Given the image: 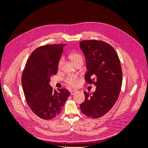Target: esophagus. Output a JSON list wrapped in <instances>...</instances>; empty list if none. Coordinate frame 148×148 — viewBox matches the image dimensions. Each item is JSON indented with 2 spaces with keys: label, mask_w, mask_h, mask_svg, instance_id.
I'll list each match as a JSON object with an SVG mask.
<instances>
[{
  "label": "esophagus",
  "mask_w": 148,
  "mask_h": 148,
  "mask_svg": "<svg viewBox=\"0 0 148 148\" xmlns=\"http://www.w3.org/2000/svg\"><path fill=\"white\" fill-rule=\"evenodd\" d=\"M77 91H78V90H77V89H73V90H71L70 91V95H73L74 94H75Z\"/></svg>",
  "instance_id": "esophagus-1"
}]
</instances>
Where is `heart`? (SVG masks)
I'll return each mask as SVG.
<instances>
[{"instance_id":"heart-1","label":"heart","mask_w":148,"mask_h":148,"mask_svg":"<svg viewBox=\"0 0 148 148\" xmlns=\"http://www.w3.org/2000/svg\"><path fill=\"white\" fill-rule=\"evenodd\" d=\"M69 58L74 62L75 65L78 63H83V57L82 53L78 52H75L71 53L69 55ZM64 63V59L60 58V59L58 63V67L60 68L62 64ZM65 82L71 86H77L79 84V78L77 75H69L65 79Z\"/></svg>"}]
</instances>
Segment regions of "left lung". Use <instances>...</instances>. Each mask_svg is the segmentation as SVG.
Segmentation results:
<instances>
[{"instance_id": "left-lung-1", "label": "left lung", "mask_w": 148, "mask_h": 148, "mask_svg": "<svg viewBox=\"0 0 148 148\" xmlns=\"http://www.w3.org/2000/svg\"><path fill=\"white\" fill-rule=\"evenodd\" d=\"M79 47L86 60L85 81L96 86L92 95L84 92L85 99L80 109L88 117L98 119L109 112L118 99L122 84L120 59L114 47L104 41L84 40Z\"/></svg>"}]
</instances>
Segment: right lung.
<instances>
[{"instance_id":"right-lung-1","label":"right lung","mask_w":148,"mask_h":148,"mask_svg":"<svg viewBox=\"0 0 148 148\" xmlns=\"http://www.w3.org/2000/svg\"><path fill=\"white\" fill-rule=\"evenodd\" d=\"M66 44L40 46L31 53L25 64L21 83L30 109L39 118L50 120L59 115L70 93L65 88L53 89L49 84L57 73L58 63Z\"/></svg>"}]
</instances>
